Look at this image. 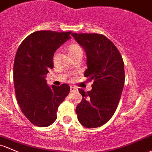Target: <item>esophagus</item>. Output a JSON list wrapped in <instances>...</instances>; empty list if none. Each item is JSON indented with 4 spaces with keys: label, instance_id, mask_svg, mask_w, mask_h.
Returning <instances> with one entry per match:
<instances>
[{
    "label": "esophagus",
    "instance_id": "1",
    "mask_svg": "<svg viewBox=\"0 0 152 152\" xmlns=\"http://www.w3.org/2000/svg\"><path fill=\"white\" fill-rule=\"evenodd\" d=\"M76 90H77V88L76 87H75V86H70V91H71V92L76 91Z\"/></svg>",
    "mask_w": 152,
    "mask_h": 152
}]
</instances>
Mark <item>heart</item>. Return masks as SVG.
I'll return each mask as SVG.
<instances>
[{
    "label": "heart",
    "instance_id": "1",
    "mask_svg": "<svg viewBox=\"0 0 152 152\" xmlns=\"http://www.w3.org/2000/svg\"><path fill=\"white\" fill-rule=\"evenodd\" d=\"M80 48V47L78 46V45H71V46H70L69 48V52L72 51V50H75L77 49V48Z\"/></svg>",
    "mask_w": 152,
    "mask_h": 152
}]
</instances>
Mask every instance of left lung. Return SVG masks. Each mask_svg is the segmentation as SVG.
Returning <instances> with one entry per match:
<instances>
[{
  "instance_id": "obj_1",
  "label": "left lung",
  "mask_w": 152,
  "mask_h": 152,
  "mask_svg": "<svg viewBox=\"0 0 152 152\" xmlns=\"http://www.w3.org/2000/svg\"><path fill=\"white\" fill-rule=\"evenodd\" d=\"M72 35L86 50L88 69L84 76L94 81L91 91L78 89L83 99L76 107L77 119L86 128H98L112 118L120 102L125 83L123 60L117 47L104 35Z\"/></svg>"
}]
</instances>
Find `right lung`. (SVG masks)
Segmentation results:
<instances>
[{
	"mask_svg": "<svg viewBox=\"0 0 152 152\" xmlns=\"http://www.w3.org/2000/svg\"><path fill=\"white\" fill-rule=\"evenodd\" d=\"M70 33L37 31L18 48L13 71L16 97L22 113L34 125L44 128L53 124L58 106L69 93V85L49 87L45 77L53 68L54 53L71 38Z\"/></svg>",
	"mask_w": 152,
	"mask_h": 152,
	"instance_id": "add662e5",
	"label": "right lung"
}]
</instances>
